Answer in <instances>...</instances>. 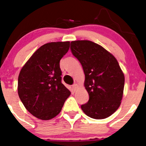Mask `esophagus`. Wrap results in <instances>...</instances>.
<instances>
[{
    "instance_id": "1",
    "label": "esophagus",
    "mask_w": 146,
    "mask_h": 146,
    "mask_svg": "<svg viewBox=\"0 0 146 146\" xmlns=\"http://www.w3.org/2000/svg\"><path fill=\"white\" fill-rule=\"evenodd\" d=\"M78 85L77 84H73V85H72V88H73V89L74 90H76V89L78 88Z\"/></svg>"
}]
</instances>
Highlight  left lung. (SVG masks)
Masks as SVG:
<instances>
[{
  "instance_id": "left-lung-1",
  "label": "left lung",
  "mask_w": 146,
  "mask_h": 146,
  "mask_svg": "<svg viewBox=\"0 0 146 146\" xmlns=\"http://www.w3.org/2000/svg\"><path fill=\"white\" fill-rule=\"evenodd\" d=\"M72 54L82 65L85 87L89 100L81 109L88 117L102 119L111 116L120 106L124 76L115 57L91 41L70 42Z\"/></svg>"
}]
</instances>
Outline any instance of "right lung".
<instances>
[{
    "label": "right lung",
    "instance_id": "1",
    "mask_svg": "<svg viewBox=\"0 0 146 146\" xmlns=\"http://www.w3.org/2000/svg\"><path fill=\"white\" fill-rule=\"evenodd\" d=\"M69 42L47 43L38 48L20 70L18 95L28 111L42 120L58 115L70 92L61 82L60 60Z\"/></svg>",
    "mask_w": 146,
    "mask_h": 146
}]
</instances>
